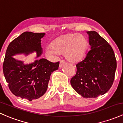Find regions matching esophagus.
<instances>
[{"label": "esophagus", "mask_w": 123, "mask_h": 123, "mask_svg": "<svg viewBox=\"0 0 123 123\" xmlns=\"http://www.w3.org/2000/svg\"><path fill=\"white\" fill-rule=\"evenodd\" d=\"M64 63H65V62H64V60H60V64H59V67H60V68H61V67H62V66H63Z\"/></svg>", "instance_id": "esophagus-1"}]
</instances>
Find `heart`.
<instances>
[{"mask_svg": "<svg viewBox=\"0 0 123 123\" xmlns=\"http://www.w3.org/2000/svg\"><path fill=\"white\" fill-rule=\"evenodd\" d=\"M88 46V42L84 36L77 33L64 35L53 41L50 47L46 49L48 56L64 53L68 61L77 63L83 59Z\"/></svg>", "mask_w": 123, "mask_h": 123, "instance_id": "heart-1", "label": "heart"}]
</instances>
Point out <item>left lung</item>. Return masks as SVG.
I'll list each match as a JSON object with an SVG mask.
<instances>
[{
	"mask_svg": "<svg viewBox=\"0 0 123 123\" xmlns=\"http://www.w3.org/2000/svg\"><path fill=\"white\" fill-rule=\"evenodd\" d=\"M91 50L76 64L77 72L70 80L74 90L84 98H96L113 85L117 62L107 42L95 31H87Z\"/></svg>",
	"mask_w": 123,
	"mask_h": 123,
	"instance_id": "left-lung-1",
	"label": "left lung"
}]
</instances>
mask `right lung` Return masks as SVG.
Here are the masks:
<instances>
[{"label":"right lung","instance_id":"add662e5","mask_svg":"<svg viewBox=\"0 0 123 123\" xmlns=\"http://www.w3.org/2000/svg\"><path fill=\"white\" fill-rule=\"evenodd\" d=\"M44 33L26 31L10 43L6 51L3 71L11 92L16 96L29 101L39 98L47 91L49 81L53 72L58 69L59 62L37 60L29 64H24L13 56L36 51L37 57L42 55L41 39Z\"/></svg>","mask_w":123,"mask_h":123}]
</instances>
